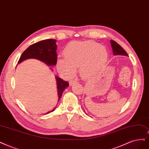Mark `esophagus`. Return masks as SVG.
<instances>
[{
    "mask_svg": "<svg viewBox=\"0 0 149 149\" xmlns=\"http://www.w3.org/2000/svg\"><path fill=\"white\" fill-rule=\"evenodd\" d=\"M76 83H77V81L75 80H71L69 82V85L71 86V85H73L74 84H75Z\"/></svg>",
    "mask_w": 149,
    "mask_h": 149,
    "instance_id": "34e87169",
    "label": "esophagus"
}]
</instances>
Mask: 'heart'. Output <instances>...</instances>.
<instances>
[{
    "mask_svg": "<svg viewBox=\"0 0 149 149\" xmlns=\"http://www.w3.org/2000/svg\"><path fill=\"white\" fill-rule=\"evenodd\" d=\"M64 59L57 61L58 69L69 77L72 76L75 69L80 68V75L88 78L95 75L106 64L108 52L100 44L86 41L73 42L66 47Z\"/></svg>",
    "mask_w": 149,
    "mask_h": 149,
    "instance_id": "1",
    "label": "heart"
}]
</instances>
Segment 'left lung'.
I'll return each instance as SVG.
<instances>
[{
    "label": "left lung",
    "instance_id": "8db88e82",
    "mask_svg": "<svg viewBox=\"0 0 149 149\" xmlns=\"http://www.w3.org/2000/svg\"><path fill=\"white\" fill-rule=\"evenodd\" d=\"M111 43L112 47L113 52L115 55H123V56H128L127 53L126 52L125 49L116 42L111 40Z\"/></svg>",
    "mask_w": 149,
    "mask_h": 149
}]
</instances>
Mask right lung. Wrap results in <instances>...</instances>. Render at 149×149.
Segmentation results:
<instances>
[{
  "label": "right lung",
  "mask_w": 149,
  "mask_h": 149,
  "mask_svg": "<svg viewBox=\"0 0 149 149\" xmlns=\"http://www.w3.org/2000/svg\"><path fill=\"white\" fill-rule=\"evenodd\" d=\"M56 48V40L54 39H47L38 42L29 46L22 53L18 64L27 59L34 58L41 61L49 66L55 65L57 63ZM56 79L57 82L58 99L59 100L65 88L69 86V85L68 81H64L58 77H56ZM54 109L51 112L54 111Z\"/></svg>",
  "instance_id": "add662e5"
}]
</instances>
